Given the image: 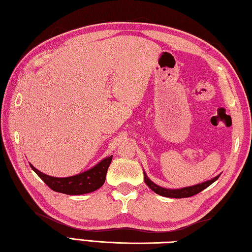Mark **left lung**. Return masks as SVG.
<instances>
[{
  "label": "left lung",
  "mask_w": 252,
  "mask_h": 252,
  "mask_svg": "<svg viewBox=\"0 0 252 252\" xmlns=\"http://www.w3.org/2000/svg\"><path fill=\"white\" fill-rule=\"evenodd\" d=\"M220 178V175L213 178L212 180H208L206 182H203L201 184H196V185H192V187H187V188H182V189H165V188H161L159 185H157L154 183L151 180L147 177L146 173L144 172V180L146 184L153 189V191L157 194H159L161 196L164 197H172V198H183V197H189L195 195V194L202 192L203 189H205L206 188L210 187L212 183H214L216 180Z\"/></svg>",
  "instance_id": "left-lung-1"
}]
</instances>
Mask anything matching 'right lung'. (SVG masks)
I'll return each mask as SVG.
<instances>
[{"mask_svg": "<svg viewBox=\"0 0 252 252\" xmlns=\"http://www.w3.org/2000/svg\"><path fill=\"white\" fill-rule=\"evenodd\" d=\"M112 158L113 156L107 157V158L99 161L93 168L68 178L50 177V175L40 172L34 165L30 164L38 177L54 191L68 194V195H81V194L91 193L102 187L105 182L106 172L112 162Z\"/></svg>", "mask_w": 252, "mask_h": 252, "instance_id": "obj_1", "label": "right lung"}]
</instances>
